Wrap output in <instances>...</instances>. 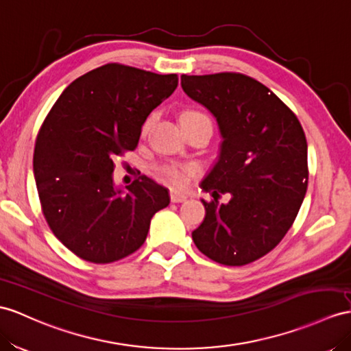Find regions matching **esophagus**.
I'll return each instance as SVG.
<instances>
[{
	"label": "esophagus",
	"instance_id": "1",
	"mask_svg": "<svg viewBox=\"0 0 351 351\" xmlns=\"http://www.w3.org/2000/svg\"><path fill=\"white\" fill-rule=\"evenodd\" d=\"M169 198H171V202H184L187 199V195L177 191H171Z\"/></svg>",
	"mask_w": 351,
	"mask_h": 351
}]
</instances>
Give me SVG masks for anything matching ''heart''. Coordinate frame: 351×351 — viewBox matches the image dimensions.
<instances>
[{"instance_id":"obj_1","label":"heart","mask_w":351,"mask_h":351,"mask_svg":"<svg viewBox=\"0 0 351 351\" xmlns=\"http://www.w3.org/2000/svg\"><path fill=\"white\" fill-rule=\"evenodd\" d=\"M196 114H202V113H199V111H187V113L182 116V119L196 116ZM152 123H153V116H149L146 121H144L141 128L143 135H146L149 132ZM198 171H199L198 165L191 164V162H164V164L158 165L156 168V173L162 180H165L167 183L173 184L176 187H184L191 182V178L196 176Z\"/></svg>"}]
</instances>
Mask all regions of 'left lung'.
Returning <instances> with one entry per match:
<instances>
[{
  "mask_svg": "<svg viewBox=\"0 0 351 351\" xmlns=\"http://www.w3.org/2000/svg\"><path fill=\"white\" fill-rule=\"evenodd\" d=\"M182 88L216 117L220 155L201 187L205 219L192 232L207 258L228 267L258 261L283 240L308 186L306 138L274 92L241 73L182 75ZM229 193L228 204L217 199Z\"/></svg>",
  "mask_w": 351,
  "mask_h": 351,
  "instance_id": "8db88e82",
  "label": "left lung"
}]
</instances>
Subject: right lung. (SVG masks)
<instances>
[{
  "mask_svg": "<svg viewBox=\"0 0 351 351\" xmlns=\"http://www.w3.org/2000/svg\"><path fill=\"white\" fill-rule=\"evenodd\" d=\"M177 84V74L106 64L75 79L50 108L34 176L49 228L80 259L111 263L132 254L169 204L168 191L147 176L117 187L113 159L135 150L144 121Z\"/></svg>",
  "mask_w": 351,
  "mask_h": 351,
  "instance_id": "obj_1",
  "label": "right lung"
}]
</instances>
